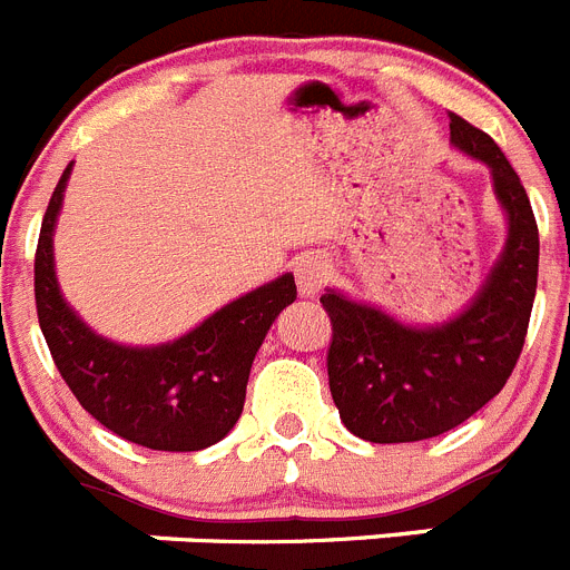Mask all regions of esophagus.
I'll list each match as a JSON object with an SVG mask.
<instances>
[{
  "instance_id": "esophagus-1",
  "label": "esophagus",
  "mask_w": 570,
  "mask_h": 570,
  "mask_svg": "<svg viewBox=\"0 0 570 570\" xmlns=\"http://www.w3.org/2000/svg\"><path fill=\"white\" fill-rule=\"evenodd\" d=\"M295 278H298V292L304 298H315L324 289L330 278V264L321 255H304L295 264Z\"/></svg>"
}]
</instances>
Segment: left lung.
I'll list each match as a JSON object with an SVG mask.
<instances>
[{
    "label": "left lung",
    "instance_id": "obj_1",
    "mask_svg": "<svg viewBox=\"0 0 570 570\" xmlns=\"http://www.w3.org/2000/svg\"><path fill=\"white\" fill-rule=\"evenodd\" d=\"M450 142L491 168L508 240L476 298L456 318L413 326L326 289L333 321L330 393L364 442H422L468 422L511 379L522 353L539 272V229L519 175L491 137L450 114Z\"/></svg>",
    "mask_w": 570,
    "mask_h": 570
}]
</instances>
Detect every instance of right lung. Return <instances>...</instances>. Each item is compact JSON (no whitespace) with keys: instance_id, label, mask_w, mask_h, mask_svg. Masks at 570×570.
Listing matches in <instances>:
<instances>
[{"instance_id":"obj_1","label":"right lung","mask_w":570,"mask_h":570,"mask_svg":"<svg viewBox=\"0 0 570 570\" xmlns=\"http://www.w3.org/2000/svg\"><path fill=\"white\" fill-rule=\"evenodd\" d=\"M71 166L48 203L33 261L39 326L59 375L102 428L140 448L191 453L220 442L244 413L252 361L272 321L298 295L295 278L286 272L246 292L168 344L102 338L66 304L53 272V226Z\"/></svg>"}]
</instances>
